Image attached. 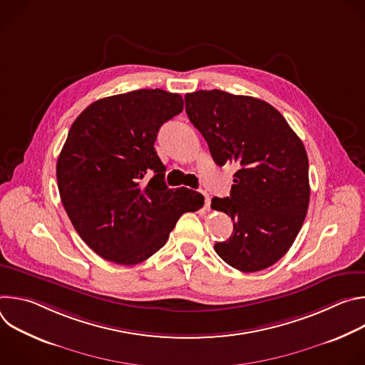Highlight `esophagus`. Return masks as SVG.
Instances as JSON below:
<instances>
[{
    "label": "esophagus",
    "instance_id": "1",
    "mask_svg": "<svg viewBox=\"0 0 365 365\" xmlns=\"http://www.w3.org/2000/svg\"><path fill=\"white\" fill-rule=\"evenodd\" d=\"M202 193L205 196V207H206V210H210V207H211V196L207 195L206 192H202Z\"/></svg>",
    "mask_w": 365,
    "mask_h": 365
}]
</instances>
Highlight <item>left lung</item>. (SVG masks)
I'll list each match as a JSON object with an SVG mask.
<instances>
[{
	"mask_svg": "<svg viewBox=\"0 0 365 365\" xmlns=\"http://www.w3.org/2000/svg\"><path fill=\"white\" fill-rule=\"evenodd\" d=\"M186 114L217 165L237 163L228 197L212 207L234 221L232 235L214 245L231 267L273 266L296 240L309 206V162L302 140L266 101L220 89L186 93Z\"/></svg>",
	"mask_w": 365,
	"mask_h": 365,
	"instance_id": "8db88e82",
	"label": "left lung"
}]
</instances>
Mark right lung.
<instances>
[{"label": "right lung", "mask_w": 365, "mask_h": 365, "mask_svg": "<svg viewBox=\"0 0 365 365\" xmlns=\"http://www.w3.org/2000/svg\"><path fill=\"white\" fill-rule=\"evenodd\" d=\"M182 111L179 93L138 89L95 101L69 130L56 165L61 199L79 237L108 262H144L185 212L203 206L200 193L166 186L154 148L160 127Z\"/></svg>", "instance_id": "obj_1"}]
</instances>
